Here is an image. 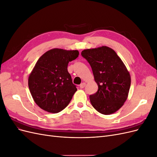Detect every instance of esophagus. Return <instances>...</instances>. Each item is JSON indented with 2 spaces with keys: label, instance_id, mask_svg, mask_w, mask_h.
Listing matches in <instances>:
<instances>
[{
  "label": "esophagus",
  "instance_id": "34e87169",
  "mask_svg": "<svg viewBox=\"0 0 157 157\" xmlns=\"http://www.w3.org/2000/svg\"><path fill=\"white\" fill-rule=\"evenodd\" d=\"M85 86H86V83L82 82V83H81V84H80V88H84Z\"/></svg>",
  "mask_w": 157,
  "mask_h": 157
}]
</instances>
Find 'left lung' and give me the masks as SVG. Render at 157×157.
Instances as JSON below:
<instances>
[{"mask_svg":"<svg viewBox=\"0 0 157 157\" xmlns=\"http://www.w3.org/2000/svg\"><path fill=\"white\" fill-rule=\"evenodd\" d=\"M81 55L91 66L98 92L90 96L94 108L103 115L120 109L128 96L131 84L129 71L115 51L106 46L86 49Z\"/></svg>","mask_w":157,"mask_h":157,"instance_id":"1","label":"left lung"}]
</instances>
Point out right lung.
<instances>
[{"instance_id":"obj_1","label":"right lung","mask_w":157,"mask_h":157,"mask_svg":"<svg viewBox=\"0 0 157 157\" xmlns=\"http://www.w3.org/2000/svg\"><path fill=\"white\" fill-rule=\"evenodd\" d=\"M78 54L77 50L53 48L38 59L28 78V86L33 100L40 108L58 113L69 105L77 89L67 65Z\"/></svg>"}]
</instances>
